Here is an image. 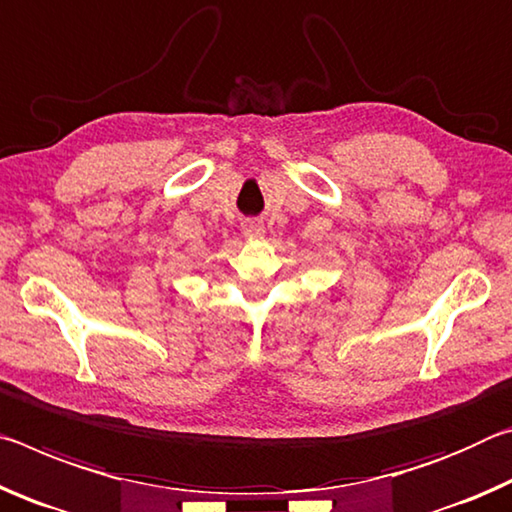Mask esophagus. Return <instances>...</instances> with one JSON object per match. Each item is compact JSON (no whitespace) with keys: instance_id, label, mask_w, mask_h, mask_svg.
<instances>
[{"instance_id":"obj_1","label":"esophagus","mask_w":512,"mask_h":512,"mask_svg":"<svg viewBox=\"0 0 512 512\" xmlns=\"http://www.w3.org/2000/svg\"><path fill=\"white\" fill-rule=\"evenodd\" d=\"M242 233H245V236H263V224L258 222V220H247L245 224H242Z\"/></svg>"}]
</instances>
